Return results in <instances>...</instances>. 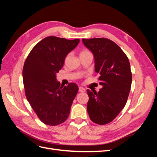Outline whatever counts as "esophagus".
Instances as JSON below:
<instances>
[{
	"mask_svg": "<svg viewBox=\"0 0 157 157\" xmlns=\"http://www.w3.org/2000/svg\"><path fill=\"white\" fill-rule=\"evenodd\" d=\"M85 91H86V90H85L84 88H82V87H79V88H78V92H79L83 93V92H84Z\"/></svg>",
	"mask_w": 157,
	"mask_h": 157,
	"instance_id": "1",
	"label": "esophagus"
}]
</instances>
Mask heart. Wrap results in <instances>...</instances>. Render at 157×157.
<instances>
[{"label":"heart","instance_id":"1","mask_svg":"<svg viewBox=\"0 0 157 157\" xmlns=\"http://www.w3.org/2000/svg\"><path fill=\"white\" fill-rule=\"evenodd\" d=\"M89 52V51H88L86 50H83L81 52H80V53H84V52Z\"/></svg>","mask_w":157,"mask_h":157}]
</instances>
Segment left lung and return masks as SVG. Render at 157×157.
I'll return each mask as SVG.
<instances>
[{
	"label": "left lung",
	"instance_id": "obj_1",
	"mask_svg": "<svg viewBox=\"0 0 157 157\" xmlns=\"http://www.w3.org/2000/svg\"><path fill=\"white\" fill-rule=\"evenodd\" d=\"M95 59V71L103 88L87 90V110L90 119L99 125L113 121L124 107L131 88L132 75L127 56L113 41L106 38L82 39Z\"/></svg>",
	"mask_w": 157,
	"mask_h": 157
}]
</instances>
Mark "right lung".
<instances>
[{"label":"right lung","mask_w":157,"mask_h":157,"mask_svg":"<svg viewBox=\"0 0 157 157\" xmlns=\"http://www.w3.org/2000/svg\"><path fill=\"white\" fill-rule=\"evenodd\" d=\"M79 41L47 36L33 47L25 61L23 81L25 96L45 124H60L69 115L78 87L73 82L60 86L56 75L62 68L66 56Z\"/></svg>","instance_id":"obj_1"}]
</instances>
